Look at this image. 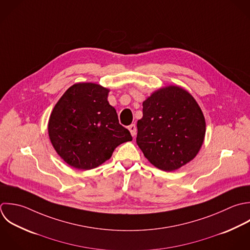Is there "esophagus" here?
<instances>
[{
  "label": "esophagus",
  "instance_id": "esophagus-1",
  "mask_svg": "<svg viewBox=\"0 0 250 250\" xmlns=\"http://www.w3.org/2000/svg\"><path fill=\"white\" fill-rule=\"evenodd\" d=\"M128 129H129V131H130V133H131V135L134 137L135 135H136V125H134V124H132V125H130L129 126H128Z\"/></svg>",
  "mask_w": 250,
  "mask_h": 250
}]
</instances>
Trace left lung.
<instances>
[{"instance_id": "1", "label": "left lung", "mask_w": 250, "mask_h": 250, "mask_svg": "<svg viewBox=\"0 0 250 250\" xmlns=\"http://www.w3.org/2000/svg\"><path fill=\"white\" fill-rule=\"evenodd\" d=\"M206 135V120L195 98L177 85L153 92L143 102L136 143L148 161L165 171L191 162Z\"/></svg>"}]
</instances>
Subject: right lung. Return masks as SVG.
I'll return each mask as SVG.
<instances>
[{
    "mask_svg": "<svg viewBox=\"0 0 250 250\" xmlns=\"http://www.w3.org/2000/svg\"><path fill=\"white\" fill-rule=\"evenodd\" d=\"M108 93V88L96 83H75L51 112L50 142L60 158L75 168H95L109 160L119 145L132 140L109 104Z\"/></svg>",
    "mask_w": 250,
    "mask_h": 250,
    "instance_id": "add662e5",
    "label": "right lung"
}]
</instances>
